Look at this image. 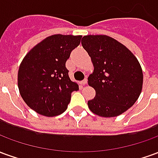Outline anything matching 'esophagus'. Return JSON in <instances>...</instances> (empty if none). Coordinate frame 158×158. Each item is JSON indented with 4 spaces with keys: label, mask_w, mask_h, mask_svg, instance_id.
Here are the masks:
<instances>
[{
    "label": "esophagus",
    "mask_w": 158,
    "mask_h": 158,
    "mask_svg": "<svg viewBox=\"0 0 158 158\" xmlns=\"http://www.w3.org/2000/svg\"><path fill=\"white\" fill-rule=\"evenodd\" d=\"M80 83H81V85H85L86 84H87V79H85L84 80H82V81H81Z\"/></svg>",
    "instance_id": "1"
}]
</instances>
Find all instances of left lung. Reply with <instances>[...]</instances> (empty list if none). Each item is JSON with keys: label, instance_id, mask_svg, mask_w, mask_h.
<instances>
[{"label": "left lung", "instance_id": "left-lung-1", "mask_svg": "<svg viewBox=\"0 0 158 158\" xmlns=\"http://www.w3.org/2000/svg\"><path fill=\"white\" fill-rule=\"evenodd\" d=\"M81 41L94 71L88 85L96 90L89 110L104 118L119 116L135 103L142 90L143 73L131 51L107 35H85Z\"/></svg>", "mask_w": 158, "mask_h": 158}]
</instances>
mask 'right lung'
<instances>
[{
    "label": "right lung",
    "mask_w": 158,
    "mask_h": 158,
    "mask_svg": "<svg viewBox=\"0 0 158 158\" xmlns=\"http://www.w3.org/2000/svg\"><path fill=\"white\" fill-rule=\"evenodd\" d=\"M82 35H53L35 45L25 55L18 73V86L23 101L35 112L45 117L64 113L71 94L79 89L66 69L70 53Z\"/></svg>",
    "instance_id": "right-lung-1"
}]
</instances>
